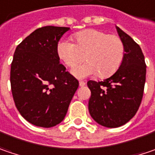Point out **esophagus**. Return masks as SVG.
<instances>
[{
  "instance_id": "34e87169",
  "label": "esophagus",
  "mask_w": 155,
  "mask_h": 155,
  "mask_svg": "<svg viewBox=\"0 0 155 155\" xmlns=\"http://www.w3.org/2000/svg\"><path fill=\"white\" fill-rule=\"evenodd\" d=\"M79 85H80V87H84L86 85V83H85L84 81H80V82H79Z\"/></svg>"
}]
</instances>
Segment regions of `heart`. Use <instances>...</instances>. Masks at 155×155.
Returning <instances> with one entry per match:
<instances>
[{"instance_id":"obj_1","label":"heart","mask_w":155,"mask_h":155,"mask_svg":"<svg viewBox=\"0 0 155 155\" xmlns=\"http://www.w3.org/2000/svg\"><path fill=\"white\" fill-rule=\"evenodd\" d=\"M74 43L62 38L56 45V53L65 65L74 67L82 59L87 62L72 69L71 73L79 79L92 76L107 77L120 67L124 55L122 39L115 35L89 29L74 35Z\"/></svg>"}]
</instances>
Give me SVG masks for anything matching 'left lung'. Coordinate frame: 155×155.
I'll return each mask as SVG.
<instances>
[{
    "mask_svg": "<svg viewBox=\"0 0 155 155\" xmlns=\"http://www.w3.org/2000/svg\"><path fill=\"white\" fill-rule=\"evenodd\" d=\"M116 29L124 45L120 67L103 81H87L91 91L89 114L96 123L108 128L124 125L134 117L142 100L147 73L140 45L119 27Z\"/></svg>",
    "mask_w": 155,
    "mask_h": 155,
    "instance_id": "8db88e82",
    "label": "left lung"
}]
</instances>
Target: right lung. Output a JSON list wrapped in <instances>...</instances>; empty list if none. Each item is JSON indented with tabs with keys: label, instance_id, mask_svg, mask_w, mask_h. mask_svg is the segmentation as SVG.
Wrapping results in <instances>:
<instances>
[{
	"label": "right lung",
	"instance_id": "right-lung-1",
	"mask_svg": "<svg viewBox=\"0 0 155 155\" xmlns=\"http://www.w3.org/2000/svg\"><path fill=\"white\" fill-rule=\"evenodd\" d=\"M68 27L45 26L17 45L10 69L15 104L36 126L53 127L66 117L79 82L59 64L56 45Z\"/></svg>",
	"mask_w": 155,
	"mask_h": 155
}]
</instances>
